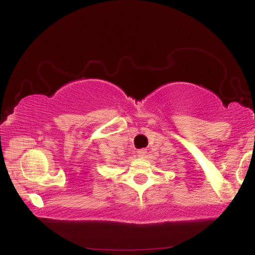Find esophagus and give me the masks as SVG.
I'll return each instance as SVG.
<instances>
[{"label":"esophagus","mask_w":255,"mask_h":255,"mask_svg":"<svg viewBox=\"0 0 255 255\" xmlns=\"http://www.w3.org/2000/svg\"><path fill=\"white\" fill-rule=\"evenodd\" d=\"M146 153H148V151H146L145 149H141V150L137 151V155H139L140 158H144Z\"/></svg>","instance_id":"obj_1"}]
</instances>
